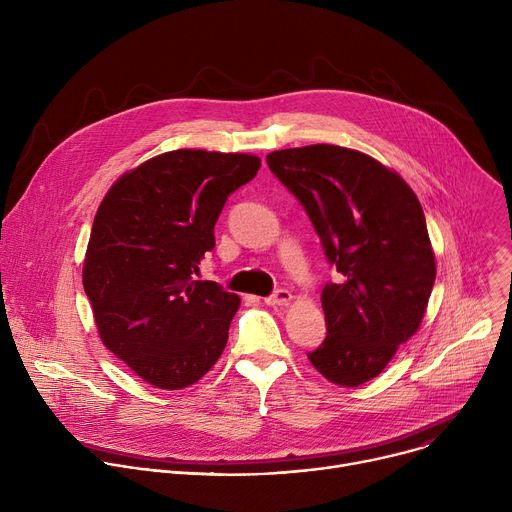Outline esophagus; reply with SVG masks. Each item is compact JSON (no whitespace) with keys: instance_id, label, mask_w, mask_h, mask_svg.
I'll list each match as a JSON object with an SVG mask.
<instances>
[{"instance_id":"1","label":"esophagus","mask_w":512,"mask_h":512,"mask_svg":"<svg viewBox=\"0 0 512 512\" xmlns=\"http://www.w3.org/2000/svg\"><path fill=\"white\" fill-rule=\"evenodd\" d=\"M291 302V294L287 289H275L269 298H265L267 306H287Z\"/></svg>"}]
</instances>
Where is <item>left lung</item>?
Masks as SVG:
<instances>
[{
    "label": "left lung",
    "mask_w": 512,
    "mask_h": 512,
    "mask_svg": "<svg viewBox=\"0 0 512 512\" xmlns=\"http://www.w3.org/2000/svg\"><path fill=\"white\" fill-rule=\"evenodd\" d=\"M267 166L294 194L340 273L322 289L324 342L308 352L328 381L375 379L419 328L435 281L423 208L405 180L340 145L271 152Z\"/></svg>",
    "instance_id": "left-lung-1"
}]
</instances>
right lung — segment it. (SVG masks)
I'll list each match as a JSON object with an SVG mask.
<instances>
[{"label":"right lung","mask_w":512,"mask_h":512,"mask_svg":"<svg viewBox=\"0 0 512 512\" xmlns=\"http://www.w3.org/2000/svg\"><path fill=\"white\" fill-rule=\"evenodd\" d=\"M257 156L176 150L123 174L103 198L83 267L103 344L158 389H184L221 358L239 296L198 281L227 198Z\"/></svg>","instance_id":"right-lung-1"}]
</instances>
